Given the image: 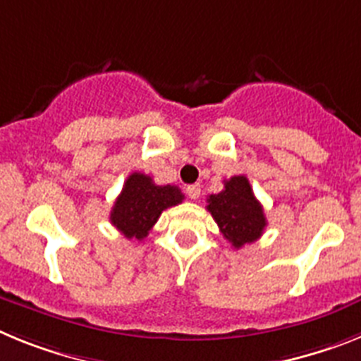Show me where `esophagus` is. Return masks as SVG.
<instances>
[{"instance_id": "1", "label": "esophagus", "mask_w": 361, "mask_h": 361, "mask_svg": "<svg viewBox=\"0 0 361 361\" xmlns=\"http://www.w3.org/2000/svg\"><path fill=\"white\" fill-rule=\"evenodd\" d=\"M186 193L190 199L197 200L200 197V184H190V186L186 188Z\"/></svg>"}]
</instances>
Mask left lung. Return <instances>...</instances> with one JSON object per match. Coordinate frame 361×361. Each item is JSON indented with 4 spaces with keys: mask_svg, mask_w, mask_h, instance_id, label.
<instances>
[{
    "mask_svg": "<svg viewBox=\"0 0 361 361\" xmlns=\"http://www.w3.org/2000/svg\"><path fill=\"white\" fill-rule=\"evenodd\" d=\"M206 208L226 240L237 250L258 240L267 226L262 204L257 200L250 180L244 175H235L224 180V190L216 195H209Z\"/></svg>",
    "mask_w": 361,
    "mask_h": 361,
    "instance_id": "8db88e82",
    "label": "left lung"
}]
</instances>
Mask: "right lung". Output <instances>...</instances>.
Listing matches in <instances>:
<instances>
[{"mask_svg":"<svg viewBox=\"0 0 361 361\" xmlns=\"http://www.w3.org/2000/svg\"><path fill=\"white\" fill-rule=\"evenodd\" d=\"M184 200L177 186H157L152 177L133 171L124 183L121 195L110 212V222L126 238L142 240L164 209Z\"/></svg>","mask_w":361,"mask_h":361,"instance_id":"add662e5","label":"right lung"}]
</instances>
